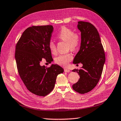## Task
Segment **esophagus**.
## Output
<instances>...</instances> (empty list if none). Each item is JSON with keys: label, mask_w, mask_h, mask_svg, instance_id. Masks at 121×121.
<instances>
[{"label": "esophagus", "mask_w": 121, "mask_h": 121, "mask_svg": "<svg viewBox=\"0 0 121 121\" xmlns=\"http://www.w3.org/2000/svg\"><path fill=\"white\" fill-rule=\"evenodd\" d=\"M64 71L65 72H69V71H70V70L69 69H67V68H65L64 69Z\"/></svg>", "instance_id": "1"}]
</instances>
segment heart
Returning a JSON list of instances; mask_svg holds the SVG:
<instances>
[{
	"label": "heart",
	"mask_w": 121,
	"mask_h": 121,
	"mask_svg": "<svg viewBox=\"0 0 121 121\" xmlns=\"http://www.w3.org/2000/svg\"><path fill=\"white\" fill-rule=\"evenodd\" d=\"M57 37L60 41L66 42L68 49L73 51L77 50L80 45L81 38L80 33L74 32L68 27L65 26L61 27ZM48 48L52 54H56L57 53L56 45L53 41L51 40L49 42ZM73 58V55L69 53L60 54L55 58V62L60 66L66 67Z\"/></svg>",
	"instance_id": "obj_1"
}]
</instances>
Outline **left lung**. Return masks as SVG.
<instances>
[{
	"label": "left lung",
	"instance_id": "8db88e82",
	"mask_svg": "<svg viewBox=\"0 0 121 121\" xmlns=\"http://www.w3.org/2000/svg\"><path fill=\"white\" fill-rule=\"evenodd\" d=\"M78 23V28L81 32V42L80 50L73 63H81L83 66L80 69L73 70L78 73L80 79L72 87L75 91L84 94L97 86L102 75L105 56L95 27L88 22L79 21Z\"/></svg>",
	"mask_w": 121,
	"mask_h": 121
}]
</instances>
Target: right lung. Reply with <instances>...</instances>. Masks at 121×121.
Listing matches in <instances>:
<instances>
[{"instance_id": "1", "label": "right lung", "mask_w": 121, "mask_h": 121, "mask_svg": "<svg viewBox=\"0 0 121 121\" xmlns=\"http://www.w3.org/2000/svg\"><path fill=\"white\" fill-rule=\"evenodd\" d=\"M53 29L52 25L29 27L16 46L15 58L20 77L28 90L39 96L49 94L54 88L57 75L64 72L57 64L49 67L40 65L43 58L48 63L53 60L48 48Z\"/></svg>"}]
</instances>
